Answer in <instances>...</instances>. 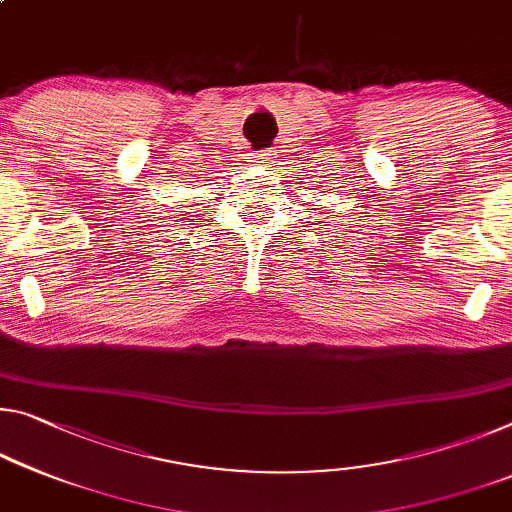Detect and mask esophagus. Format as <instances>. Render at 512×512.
<instances>
[{"mask_svg":"<svg viewBox=\"0 0 512 512\" xmlns=\"http://www.w3.org/2000/svg\"><path fill=\"white\" fill-rule=\"evenodd\" d=\"M250 159L255 161V164H259V166H269L271 161H273V152L271 150H262V152H253L250 154Z\"/></svg>","mask_w":512,"mask_h":512,"instance_id":"34e87169","label":"esophagus"}]
</instances>
